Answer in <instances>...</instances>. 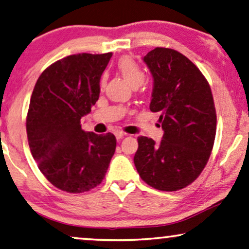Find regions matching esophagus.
I'll list each match as a JSON object with an SVG mask.
<instances>
[{"label": "esophagus", "instance_id": "34e87169", "mask_svg": "<svg viewBox=\"0 0 249 249\" xmlns=\"http://www.w3.org/2000/svg\"><path fill=\"white\" fill-rule=\"evenodd\" d=\"M125 135H126V133L122 132V131H117V132H115V136H116V139H117V140L123 139Z\"/></svg>", "mask_w": 249, "mask_h": 249}]
</instances>
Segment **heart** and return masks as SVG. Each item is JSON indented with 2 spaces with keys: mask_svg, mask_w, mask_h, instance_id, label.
Instances as JSON below:
<instances>
[{
  "mask_svg": "<svg viewBox=\"0 0 249 249\" xmlns=\"http://www.w3.org/2000/svg\"><path fill=\"white\" fill-rule=\"evenodd\" d=\"M116 68L120 74L133 89H136L144 82L145 73L133 58L127 57V56L122 57L117 62Z\"/></svg>",
  "mask_w": 249,
  "mask_h": 249,
  "instance_id": "1",
  "label": "heart"
}]
</instances>
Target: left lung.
I'll return each mask as SVG.
<instances>
[{
  "label": "left lung",
  "mask_w": 249,
  "mask_h": 249,
  "mask_svg": "<svg viewBox=\"0 0 249 249\" xmlns=\"http://www.w3.org/2000/svg\"><path fill=\"white\" fill-rule=\"evenodd\" d=\"M143 62L153 79L150 110L159 113V144L140 136L134 164L140 177L159 191L186 187L199 176L211 155L216 114L210 86L179 52L157 47Z\"/></svg>",
  "instance_id": "1"
}]
</instances>
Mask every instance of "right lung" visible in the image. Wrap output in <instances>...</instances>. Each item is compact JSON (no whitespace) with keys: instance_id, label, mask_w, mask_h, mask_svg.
Returning <instances> with one entry per match:
<instances>
[{"instance_id":"add662e5","label":"right lung","mask_w":249,"mask_h":249,"mask_svg":"<svg viewBox=\"0 0 249 249\" xmlns=\"http://www.w3.org/2000/svg\"><path fill=\"white\" fill-rule=\"evenodd\" d=\"M111 53L75 54L41 73L31 94L27 135L34 159L59 190L83 193L105 178L116 149L114 134L85 132L80 120L99 99Z\"/></svg>"}]
</instances>
